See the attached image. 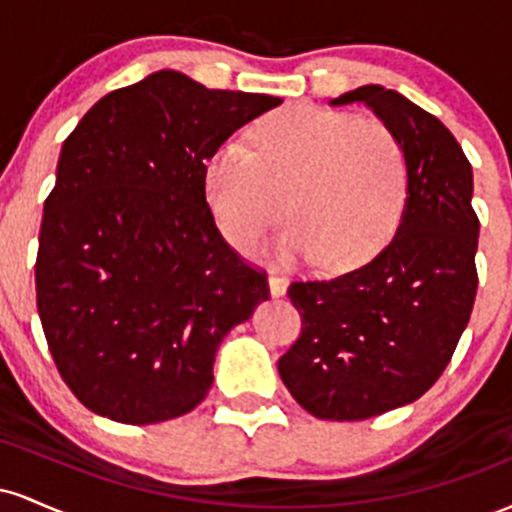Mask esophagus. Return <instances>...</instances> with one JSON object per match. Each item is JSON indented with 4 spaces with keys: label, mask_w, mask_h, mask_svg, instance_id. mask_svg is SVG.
I'll list each match as a JSON object with an SVG mask.
<instances>
[{
    "label": "esophagus",
    "mask_w": 512,
    "mask_h": 512,
    "mask_svg": "<svg viewBox=\"0 0 512 512\" xmlns=\"http://www.w3.org/2000/svg\"><path fill=\"white\" fill-rule=\"evenodd\" d=\"M286 289H289V281H286V276H281V274H269V293H272L274 298L284 296Z\"/></svg>",
    "instance_id": "34e87169"
}]
</instances>
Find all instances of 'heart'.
I'll return each mask as SVG.
<instances>
[{
	"label": "heart",
	"instance_id": "heart-1",
	"mask_svg": "<svg viewBox=\"0 0 512 512\" xmlns=\"http://www.w3.org/2000/svg\"><path fill=\"white\" fill-rule=\"evenodd\" d=\"M409 190L402 144L383 122L298 105L262 122L255 151L219 146L204 166V195L223 238L255 245L284 216L274 257L317 260L327 272L368 262L395 236Z\"/></svg>",
	"mask_w": 512,
	"mask_h": 512
}]
</instances>
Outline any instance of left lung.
Returning <instances> with one entry per match:
<instances>
[{
	"instance_id": "obj_1",
	"label": "left lung",
	"mask_w": 512,
	"mask_h": 512,
	"mask_svg": "<svg viewBox=\"0 0 512 512\" xmlns=\"http://www.w3.org/2000/svg\"><path fill=\"white\" fill-rule=\"evenodd\" d=\"M330 103H363L395 132L407 204L395 238L363 267L289 286L303 327L279 375L317 419L361 421L414 402L443 375L477 298L479 219L472 166L438 117L378 84Z\"/></svg>"
}]
</instances>
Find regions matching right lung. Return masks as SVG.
I'll return each mask as SVG.
<instances>
[{"mask_svg": "<svg viewBox=\"0 0 512 512\" xmlns=\"http://www.w3.org/2000/svg\"><path fill=\"white\" fill-rule=\"evenodd\" d=\"M276 105L161 69L103 96L64 139L35 293L55 366L93 414L144 426L192 411L221 339L269 298L267 274L216 228L204 166Z\"/></svg>", "mask_w": 512, "mask_h": 512, "instance_id": "1", "label": "right lung"}]
</instances>
